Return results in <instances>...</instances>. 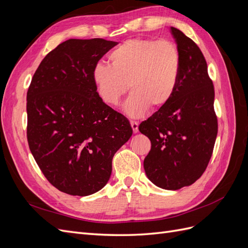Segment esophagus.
Instances as JSON below:
<instances>
[{
	"label": "esophagus",
	"instance_id": "esophagus-1",
	"mask_svg": "<svg viewBox=\"0 0 248 248\" xmlns=\"http://www.w3.org/2000/svg\"><path fill=\"white\" fill-rule=\"evenodd\" d=\"M131 124V127H132V130L134 133H137L139 131V123L136 122V121H131L130 122Z\"/></svg>",
	"mask_w": 248,
	"mask_h": 248
}]
</instances>
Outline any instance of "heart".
Wrapping results in <instances>:
<instances>
[{
  "label": "heart",
  "mask_w": 248,
  "mask_h": 248,
  "mask_svg": "<svg viewBox=\"0 0 248 248\" xmlns=\"http://www.w3.org/2000/svg\"><path fill=\"white\" fill-rule=\"evenodd\" d=\"M110 64H95L92 77L97 91L108 106L116 107L129 89L123 109L131 118L158 109L174 95L181 72V56L170 41L134 38L110 52Z\"/></svg>",
  "instance_id": "b5f03b06"
}]
</instances>
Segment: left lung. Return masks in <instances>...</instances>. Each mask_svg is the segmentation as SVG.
<instances>
[{"instance_id":"obj_1","label":"left lung","mask_w":248,"mask_h":248,"mask_svg":"<svg viewBox=\"0 0 248 248\" xmlns=\"http://www.w3.org/2000/svg\"><path fill=\"white\" fill-rule=\"evenodd\" d=\"M181 56V72L170 100L139 130L151 140L144 160L148 179L167 190L194 183L211 158L217 136L214 87L201 49L180 30L170 27Z\"/></svg>"}]
</instances>
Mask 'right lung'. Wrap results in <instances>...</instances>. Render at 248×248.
<instances>
[{
    "instance_id": "1",
    "label": "right lung",
    "mask_w": 248,
    "mask_h": 248,
    "mask_svg": "<svg viewBox=\"0 0 248 248\" xmlns=\"http://www.w3.org/2000/svg\"><path fill=\"white\" fill-rule=\"evenodd\" d=\"M117 46L69 39L44 58L27 93V137L43 175L60 191L86 197L109 180L112 157L132 136L127 118L104 103L92 72Z\"/></svg>"
}]
</instances>
